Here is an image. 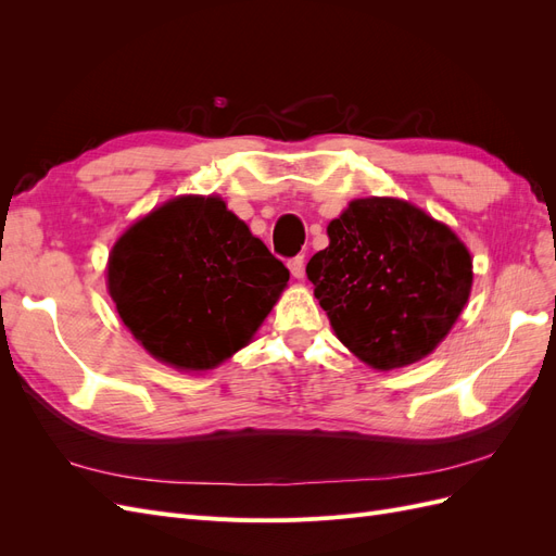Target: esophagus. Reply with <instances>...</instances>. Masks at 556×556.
I'll return each instance as SVG.
<instances>
[{
    "label": "esophagus",
    "mask_w": 556,
    "mask_h": 556,
    "mask_svg": "<svg viewBox=\"0 0 556 556\" xmlns=\"http://www.w3.org/2000/svg\"><path fill=\"white\" fill-rule=\"evenodd\" d=\"M304 264H306L304 255H296V257H292V260L288 262L290 274H292L294 278H301V276H304Z\"/></svg>",
    "instance_id": "esophagus-1"
}]
</instances>
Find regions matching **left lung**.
<instances>
[{"instance_id":"left-lung-1","label":"left lung","mask_w":556,"mask_h":556,"mask_svg":"<svg viewBox=\"0 0 556 556\" xmlns=\"http://www.w3.org/2000/svg\"><path fill=\"white\" fill-rule=\"evenodd\" d=\"M306 274L339 341L378 371L415 364L462 315L473 262L447 225L403 199L368 197L329 223Z\"/></svg>"}]
</instances>
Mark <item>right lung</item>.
<instances>
[{
	"label": "right lung",
	"instance_id": "obj_1",
	"mask_svg": "<svg viewBox=\"0 0 556 556\" xmlns=\"http://www.w3.org/2000/svg\"><path fill=\"white\" fill-rule=\"evenodd\" d=\"M109 294L150 355L208 371L250 343L290 271L220 197H176L109 255Z\"/></svg>",
	"mask_w": 556,
	"mask_h": 556
}]
</instances>
